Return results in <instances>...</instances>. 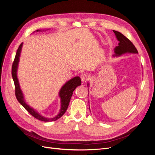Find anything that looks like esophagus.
<instances>
[{
    "instance_id": "1",
    "label": "esophagus",
    "mask_w": 155,
    "mask_h": 155,
    "mask_svg": "<svg viewBox=\"0 0 155 155\" xmlns=\"http://www.w3.org/2000/svg\"><path fill=\"white\" fill-rule=\"evenodd\" d=\"M81 81H83V82H85V81H86L87 79H88V76L86 74H81Z\"/></svg>"
}]
</instances>
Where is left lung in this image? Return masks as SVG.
Instances as JSON below:
<instances>
[{
  "label": "left lung",
  "mask_w": 155,
  "mask_h": 155,
  "mask_svg": "<svg viewBox=\"0 0 155 155\" xmlns=\"http://www.w3.org/2000/svg\"><path fill=\"white\" fill-rule=\"evenodd\" d=\"M117 39L119 41L118 46L114 48L115 54L113 56H120L125 53L138 54V50L129 39L120 32L113 30ZM88 86V83L87 84Z\"/></svg>",
  "instance_id": "obj_1"
}]
</instances>
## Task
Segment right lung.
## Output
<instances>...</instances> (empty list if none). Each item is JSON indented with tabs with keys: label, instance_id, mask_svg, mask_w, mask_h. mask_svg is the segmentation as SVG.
Segmentation results:
<instances>
[{
	"label": "right lung",
	"instance_id": "obj_1",
	"mask_svg": "<svg viewBox=\"0 0 155 155\" xmlns=\"http://www.w3.org/2000/svg\"><path fill=\"white\" fill-rule=\"evenodd\" d=\"M40 31V30H37V31ZM22 46V43L19 45L17 49V53L15 57V59L12 64V75L13 79L14 84H15V96L17 100L20 104L25 107V109L29 112V113L34 117L35 118L39 120L43 121H55L60 118L64 113L68 109V107L70 103V100L71 99L72 94L76 88L79 85H81V78L76 76L74 77L72 79H70L64 85L61 87V90L59 92V96L61 97V109L59 113L54 118H45V117L41 116L38 112L35 110L34 109H32L28 105L25 101L24 96L21 90L19 83H18V80L17 76V71L18 68V61H19V57L21 55V51Z\"/></svg>",
	"mask_w": 155,
	"mask_h": 155
}]
</instances>
